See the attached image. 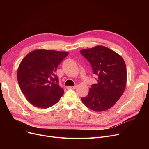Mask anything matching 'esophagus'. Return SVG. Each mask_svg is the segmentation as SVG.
Wrapping results in <instances>:
<instances>
[{"instance_id":"esophagus-1","label":"esophagus","mask_w":149,"mask_h":149,"mask_svg":"<svg viewBox=\"0 0 149 149\" xmlns=\"http://www.w3.org/2000/svg\"><path fill=\"white\" fill-rule=\"evenodd\" d=\"M76 88V86H67L68 89H75Z\"/></svg>"}]
</instances>
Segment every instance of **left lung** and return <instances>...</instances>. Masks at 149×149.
Returning a JSON list of instances; mask_svg holds the SVG:
<instances>
[{
	"label": "left lung",
	"instance_id": "1",
	"mask_svg": "<svg viewBox=\"0 0 149 149\" xmlns=\"http://www.w3.org/2000/svg\"><path fill=\"white\" fill-rule=\"evenodd\" d=\"M91 65L98 82L93 84L88 95L81 98L91 110L101 112L112 107L123 93L126 85V66L119 54L107 47L97 46L80 51Z\"/></svg>",
	"mask_w": 149,
	"mask_h": 149
}]
</instances>
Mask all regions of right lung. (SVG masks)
<instances>
[{
  "label": "right lung",
  "mask_w": 149,
  "mask_h": 149,
  "mask_svg": "<svg viewBox=\"0 0 149 149\" xmlns=\"http://www.w3.org/2000/svg\"><path fill=\"white\" fill-rule=\"evenodd\" d=\"M66 52L38 49L29 52L17 70L20 88L29 102L46 109L56 104L64 93L56 74Z\"/></svg>",
  "instance_id": "obj_1"
}]
</instances>
